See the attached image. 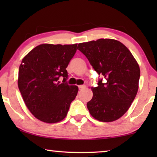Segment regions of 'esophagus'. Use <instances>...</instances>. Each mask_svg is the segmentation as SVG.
<instances>
[{
	"label": "esophagus",
	"instance_id": "1",
	"mask_svg": "<svg viewBox=\"0 0 157 157\" xmlns=\"http://www.w3.org/2000/svg\"><path fill=\"white\" fill-rule=\"evenodd\" d=\"M85 87H86V86H85V85H79V86H78L79 89L81 90V91H82V90L84 89Z\"/></svg>",
	"mask_w": 157,
	"mask_h": 157
}]
</instances>
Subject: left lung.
I'll list each match as a JSON object with an SVG mask.
<instances>
[{
    "label": "left lung",
    "mask_w": 157,
    "mask_h": 157,
    "mask_svg": "<svg viewBox=\"0 0 157 157\" xmlns=\"http://www.w3.org/2000/svg\"><path fill=\"white\" fill-rule=\"evenodd\" d=\"M78 49L106 80L99 79L98 86L92 88L94 95L86 105L89 113L102 122L118 120L129 109L139 89L137 62L124 45L114 39L80 43Z\"/></svg>",
    "instance_id": "left-lung-1"
}]
</instances>
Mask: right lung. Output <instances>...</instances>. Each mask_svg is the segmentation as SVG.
Wrapping results in <instances>:
<instances>
[{
	"label": "right lung",
	"instance_id": "add662e5",
	"mask_svg": "<svg viewBox=\"0 0 157 157\" xmlns=\"http://www.w3.org/2000/svg\"><path fill=\"white\" fill-rule=\"evenodd\" d=\"M72 45L37 46L23 58L18 86L25 105L38 120L46 123L62 121L75 100L78 87L66 83V68L77 50ZM64 78L63 83L58 82Z\"/></svg>",
	"mask_w": 157,
	"mask_h": 157
}]
</instances>
